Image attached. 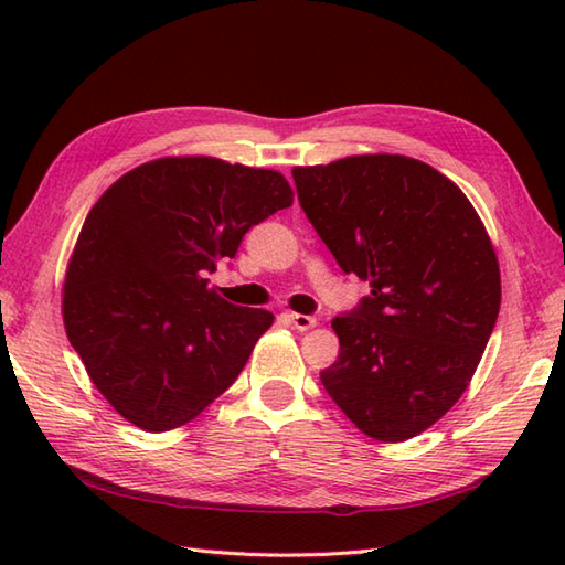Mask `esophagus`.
I'll return each mask as SVG.
<instances>
[{
    "mask_svg": "<svg viewBox=\"0 0 565 565\" xmlns=\"http://www.w3.org/2000/svg\"><path fill=\"white\" fill-rule=\"evenodd\" d=\"M289 320H291V326H294L296 330H301V332H306V330L318 326V320H316L313 316H303V313H289Z\"/></svg>",
    "mask_w": 565,
    "mask_h": 565,
    "instance_id": "esophagus-1",
    "label": "esophagus"
}]
</instances>
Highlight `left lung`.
Here are the masks:
<instances>
[{"mask_svg":"<svg viewBox=\"0 0 565 565\" xmlns=\"http://www.w3.org/2000/svg\"><path fill=\"white\" fill-rule=\"evenodd\" d=\"M298 201L371 296L332 320L330 398L379 441L417 437L471 383L500 310V267L471 201L405 154L294 167Z\"/></svg>","mask_w":565,"mask_h":565,"instance_id":"obj_1","label":"left lung"}]
</instances>
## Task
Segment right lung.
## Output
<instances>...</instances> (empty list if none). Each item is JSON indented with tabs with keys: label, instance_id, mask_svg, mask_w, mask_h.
I'll use <instances>...</instances> for the list:
<instances>
[{
	"label": "right lung",
	"instance_id": "right-lung-1",
	"mask_svg": "<svg viewBox=\"0 0 565 565\" xmlns=\"http://www.w3.org/2000/svg\"><path fill=\"white\" fill-rule=\"evenodd\" d=\"M291 203L284 174L201 154L140 164L94 203L67 264L63 320L118 415L167 431L233 386L274 316L227 303L206 276Z\"/></svg>",
	"mask_w": 565,
	"mask_h": 565
}]
</instances>
